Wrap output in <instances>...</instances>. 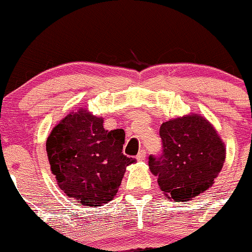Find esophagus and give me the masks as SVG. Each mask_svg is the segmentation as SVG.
Returning <instances> with one entry per match:
<instances>
[{
  "label": "esophagus",
  "instance_id": "1",
  "mask_svg": "<svg viewBox=\"0 0 252 252\" xmlns=\"http://www.w3.org/2000/svg\"><path fill=\"white\" fill-rule=\"evenodd\" d=\"M145 158H146V151H145L144 149H141L140 151H139V154L136 155V159H138V161H144Z\"/></svg>",
  "mask_w": 252,
  "mask_h": 252
}]
</instances>
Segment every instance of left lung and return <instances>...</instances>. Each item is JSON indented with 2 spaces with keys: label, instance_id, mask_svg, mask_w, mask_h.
Returning a JSON list of instances; mask_svg holds the SVG:
<instances>
[{
  "label": "left lung",
  "instance_id": "left-lung-1",
  "mask_svg": "<svg viewBox=\"0 0 252 252\" xmlns=\"http://www.w3.org/2000/svg\"><path fill=\"white\" fill-rule=\"evenodd\" d=\"M162 151L150 155L149 166L162 191L175 201H189L206 191L222 171L224 144L201 116L166 122L159 128Z\"/></svg>",
  "mask_w": 252,
  "mask_h": 252
}]
</instances>
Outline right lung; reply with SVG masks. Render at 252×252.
<instances>
[{
    "label": "right lung",
    "instance_id": "add662e5",
    "mask_svg": "<svg viewBox=\"0 0 252 252\" xmlns=\"http://www.w3.org/2000/svg\"><path fill=\"white\" fill-rule=\"evenodd\" d=\"M103 119L81 108L51 131L46 151L51 171L65 195L84 206L107 204L135 158L123 155V129L105 130Z\"/></svg>",
    "mask_w": 252,
    "mask_h": 252
}]
</instances>
